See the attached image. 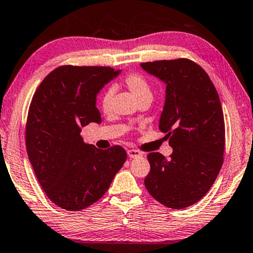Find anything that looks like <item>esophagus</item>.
I'll use <instances>...</instances> for the list:
<instances>
[{"instance_id": "esophagus-1", "label": "esophagus", "mask_w": 253, "mask_h": 253, "mask_svg": "<svg viewBox=\"0 0 253 253\" xmlns=\"http://www.w3.org/2000/svg\"><path fill=\"white\" fill-rule=\"evenodd\" d=\"M127 156H129L130 158H138V157H141L142 154L140 153L139 150L129 149V150H127Z\"/></svg>"}]
</instances>
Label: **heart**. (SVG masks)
<instances>
[{
	"instance_id": "b5f03b06",
	"label": "heart",
	"mask_w": 253,
	"mask_h": 253,
	"mask_svg": "<svg viewBox=\"0 0 253 253\" xmlns=\"http://www.w3.org/2000/svg\"><path fill=\"white\" fill-rule=\"evenodd\" d=\"M123 84L127 89H129L132 96L140 102L142 99H151L153 92H151V87L149 81L145 77L139 75V73H129L124 77ZM113 96V90L112 89H106L100 97V106H102L104 112H108L110 110L111 98Z\"/></svg>"
}]
</instances>
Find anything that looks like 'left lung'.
I'll list each match as a JSON object with an SVG mask.
<instances>
[{
    "instance_id": "obj_1",
    "label": "left lung",
    "mask_w": 253,
    "mask_h": 253,
    "mask_svg": "<svg viewBox=\"0 0 253 253\" xmlns=\"http://www.w3.org/2000/svg\"><path fill=\"white\" fill-rule=\"evenodd\" d=\"M141 68L166 84L159 130L173 148L169 159L148 154L146 189L166 207L186 208L209 191L223 165L225 123L218 92L205 70L188 59L146 62Z\"/></svg>"
}]
</instances>
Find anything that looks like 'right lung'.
<instances>
[{"mask_svg":"<svg viewBox=\"0 0 253 253\" xmlns=\"http://www.w3.org/2000/svg\"><path fill=\"white\" fill-rule=\"evenodd\" d=\"M121 70L62 65L42 81L26 126L28 157L53 204L78 211L102 198L126 161L121 146L103 150L84 143L81 127L100 123L96 96Z\"/></svg>","mask_w":253,"mask_h":253,"instance_id":"1","label":"right lung"}]
</instances>
